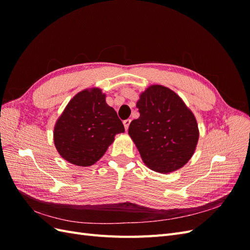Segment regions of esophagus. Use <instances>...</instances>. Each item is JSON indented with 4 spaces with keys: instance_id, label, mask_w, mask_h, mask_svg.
I'll return each instance as SVG.
<instances>
[{
    "instance_id": "34e87169",
    "label": "esophagus",
    "mask_w": 250,
    "mask_h": 250,
    "mask_svg": "<svg viewBox=\"0 0 250 250\" xmlns=\"http://www.w3.org/2000/svg\"><path fill=\"white\" fill-rule=\"evenodd\" d=\"M130 122H131L130 120H125L124 122H123V124H124V127H125V129H126V130H128V128H129Z\"/></svg>"
}]
</instances>
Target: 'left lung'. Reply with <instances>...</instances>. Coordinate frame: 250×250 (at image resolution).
I'll use <instances>...</instances> for the list:
<instances>
[{"label":"left lung","mask_w":250,"mask_h":250,"mask_svg":"<svg viewBox=\"0 0 250 250\" xmlns=\"http://www.w3.org/2000/svg\"><path fill=\"white\" fill-rule=\"evenodd\" d=\"M140 118L129 125L128 134L142 160L152 171L168 174L191 160L199 139L194 113L172 89L154 84L140 95Z\"/></svg>","instance_id":"1"}]
</instances>
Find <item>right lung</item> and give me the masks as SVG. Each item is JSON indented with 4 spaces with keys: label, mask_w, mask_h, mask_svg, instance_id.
Here are the masks:
<instances>
[{
    "label": "right lung",
    "mask_w": 250,
    "mask_h": 250,
    "mask_svg": "<svg viewBox=\"0 0 250 250\" xmlns=\"http://www.w3.org/2000/svg\"><path fill=\"white\" fill-rule=\"evenodd\" d=\"M106 95L98 87L75 95L54 126L55 147L63 160L79 167L97 163L125 131L116 110L105 101Z\"/></svg>",
    "instance_id": "add662e5"
}]
</instances>
